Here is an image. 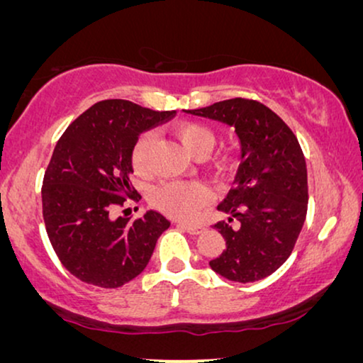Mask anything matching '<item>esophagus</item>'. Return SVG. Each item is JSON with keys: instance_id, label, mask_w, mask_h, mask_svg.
<instances>
[{"instance_id": "esophagus-1", "label": "esophagus", "mask_w": 363, "mask_h": 363, "mask_svg": "<svg viewBox=\"0 0 363 363\" xmlns=\"http://www.w3.org/2000/svg\"><path fill=\"white\" fill-rule=\"evenodd\" d=\"M178 226L183 228L186 233H190V235H200V233L205 231V228L201 225H191V223H178Z\"/></svg>"}]
</instances>
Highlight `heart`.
<instances>
[{
	"instance_id": "obj_1",
	"label": "heart",
	"mask_w": 363,
	"mask_h": 363,
	"mask_svg": "<svg viewBox=\"0 0 363 363\" xmlns=\"http://www.w3.org/2000/svg\"><path fill=\"white\" fill-rule=\"evenodd\" d=\"M173 133L185 147L190 155L206 157L216 145V135L210 127L203 123L186 122L173 127ZM153 135L150 132L142 133L133 143L130 163L137 175H147L150 172V150ZM208 200V191L195 182H168L153 188L152 201L167 215L175 218H193Z\"/></svg>"
}]
</instances>
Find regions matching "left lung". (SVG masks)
<instances>
[{
    "label": "left lung",
    "mask_w": 363,
    "mask_h": 363,
    "mask_svg": "<svg viewBox=\"0 0 363 363\" xmlns=\"http://www.w3.org/2000/svg\"><path fill=\"white\" fill-rule=\"evenodd\" d=\"M235 128L241 143V163L235 186L218 210L228 221L215 228L226 247L210 261L225 279H264L291 256L307 215V167L299 142L269 107L247 99H230L185 111ZM240 221L238 228L229 223Z\"/></svg>",
    "instance_id": "obj_1"
}]
</instances>
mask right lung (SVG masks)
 Here are the masks:
<instances>
[{
	"label": "right lung",
	"instance_id": "add662e5",
	"mask_svg": "<svg viewBox=\"0 0 363 363\" xmlns=\"http://www.w3.org/2000/svg\"><path fill=\"white\" fill-rule=\"evenodd\" d=\"M175 116L130 101L94 104L66 128L43 182V216L62 266L87 284L116 289L145 269L170 221L157 211L112 218L130 185V153L142 132Z\"/></svg>",
	"mask_w": 363,
	"mask_h": 363
}]
</instances>
